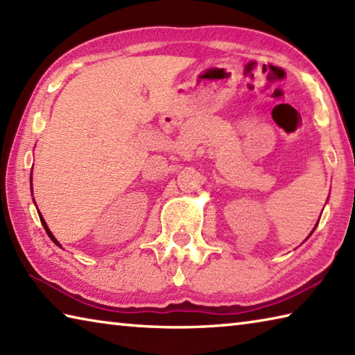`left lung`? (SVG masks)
<instances>
[{
    "label": "left lung",
    "mask_w": 355,
    "mask_h": 355,
    "mask_svg": "<svg viewBox=\"0 0 355 355\" xmlns=\"http://www.w3.org/2000/svg\"><path fill=\"white\" fill-rule=\"evenodd\" d=\"M315 227H317V225H315ZM315 227H314V229H315ZM314 229H312V232H314ZM312 232H311V234H312ZM311 234H309V235H311Z\"/></svg>",
    "instance_id": "8db88e82"
}]
</instances>
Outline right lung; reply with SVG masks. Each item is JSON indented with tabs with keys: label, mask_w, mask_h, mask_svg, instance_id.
<instances>
[{
	"label": "right lung",
	"mask_w": 355,
	"mask_h": 355,
	"mask_svg": "<svg viewBox=\"0 0 355 355\" xmlns=\"http://www.w3.org/2000/svg\"><path fill=\"white\" fill-rule=\"evenodd\" d=\"M40 220H41V225H43L44 226V229H46V232H47V235H49V237H51V240L55 243V245H57V246H60L61 248V245H60V243L57 241V239H55L53 237V235H52V232L51 231H49V227H47V225H46V221H44V218H43V215H41L40 214Z\"/></svg>",
	"instance_id": "right-lung-1"
}]
</instances>
